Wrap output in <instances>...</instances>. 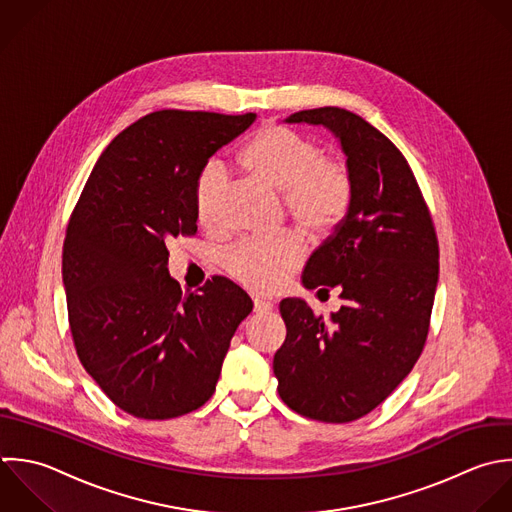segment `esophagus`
<instances>
[{
    "label": "esophagus",
    "mask_w": 512,
    "mask_h": 512,
    "mask_svg": "<svg viewBox=\"0 0 512 512\" xmlns=\"http://www.w3.org/2000/svg\"><path fill=\"white\" fill-rule=\"evenodd\" d=\"M271 309H273V305H271L269 301H263V299H255V301H253V311H255L257 315L269 313Z\"/></svg>",
    "instance_id": "34e87169"
}]
</instances>
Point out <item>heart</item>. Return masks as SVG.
I'll return each instance as SVG.
<instances>
[{
    "instance_id": "1",
    "label": "heart",
    "mask_w": 512,
    "mask_h": 512,
    "mask_svg": "<svg viewBox=\"0 0 512 512\" xmlns=\"http://www.w3.org/2000/svg\"><path fill=\"white\" fill-rule=\"evenodd\" d=\"M237 165L251 181L283 193L287 215L313 239L331 235L349 211V167L323 157V147L315 139L285 125H263L241 149ZM223 191L225 171L217 161H209L195 181V211L201 225H215ZM301 259L303 245L295 237L241 241L223 255V267L243 287L273 293L285 285Z\"/></svg>"
}]
</instances>
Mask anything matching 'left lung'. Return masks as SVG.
<instances>
[{
    "label": "left lung",
    "instance_id": "obj_1",
    "mask_svg": "<svg viewBox=\"0 0 512 512\" xmlns=\"http://www.w3.org/2000/svg\"><path fill=\"white\" fill-rule=\"evenodd\" d=\"M285 121L323 125L339 139L353 197L303 269V287H339L343 305L323 319L303 299H283L287 337L273 373L295 413L351 423L379 407L423 353L439 281L437 233L407 159L363 117L319 107Z\"/></svg>",
    "mask_w": 512,
    "mask_h": 512
}]
</instances>
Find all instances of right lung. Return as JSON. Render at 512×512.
Masks as SVG:
<instances>
[{
    "instance_id": "obj_1",
    "label": "right lung",
    "mask_w": 512,
    "mask_h": 512,
    "mask_svg": "<svg viewBox=\"0 0 512 512\" xmlns=\"http://www.w3.org/2000/svg\"><path fill=\"white\" fill-rule=\"evenodd\" d=\"M255 117L179 109L141 117L101 153L73 209L61 273L75 351L133 417L165 421L205 405L253 311L225 277L183 293L167 269V243L197 233V175Z\"/></svg>"
}]
</instances>
